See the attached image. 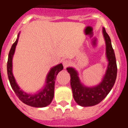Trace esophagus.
<instances>
[{
	"label": "esophagus",
	"instance_id": "obj_1",
	"mask_svg": "<svg viewBox=\"0 0 128 128\" xmlns=\"http://www.w3.org/2000/svg\"><path fill=\"white\" fill-rule=\"evenodd\" d=\"M63 66H64V68H66V67H67L68 66H69L70 65V62L68 60H64L63 62Z\"/></svg>",
	"mask_w": 128,
	"mask_h": 128
}]
</instances>
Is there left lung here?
<instances>
[{"instance_id": "8db88e82", "label": "left lung", "mask_w": 128, "mask_h": 128, "mask_svg": "<svg viewBox=\"0 0 128 128\" xmlns=\"http://www.w3.org/2000/svg\"><path fill=\"white\" fill-rule=\"evenodd\" d=\"M102 33L106 43V54L108 65L106 74L98 85L93 87L85 86L81 83L78 72L74 68H66L70 76V85L73 98L80 106H92L101 102L111 91L117 78V63L110 38L104 28H102Z\"/></svg>"}]
</instances>
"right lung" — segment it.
Returning a JSON list of instances; mask_svg holds the SVG:
<instances>
[{
    "label": "right lung",
    "instance_id": "obj_1",
    "mask_svg": "<svg viewBox=\"0 0 128 128\" xmlns=\"http://www.w3.org/2000/svg\"><path fill=\"white\" fill-rule=\"evenodd\" d=\"M19 34H18V38L15 42L11 46L10 51L8 55V60L7 65V70H8V76L9 81L11 88L14 90L18 99L22 102L28 106H32L35 108H43L50 104L54 98V84L55 80L57 74L62 70L63 68V65L62 63L54 66L50 70L48 74H47L46 78V83L44 88L38 93L34 94H29L26 93L25 92L20 90V87L17 84L15 81L12 72V59L13 54L14 53L16 46L18 40Z\"/></svg>",
    "mask_w": 128,
    "mask_h": 128
}]
</instances>
